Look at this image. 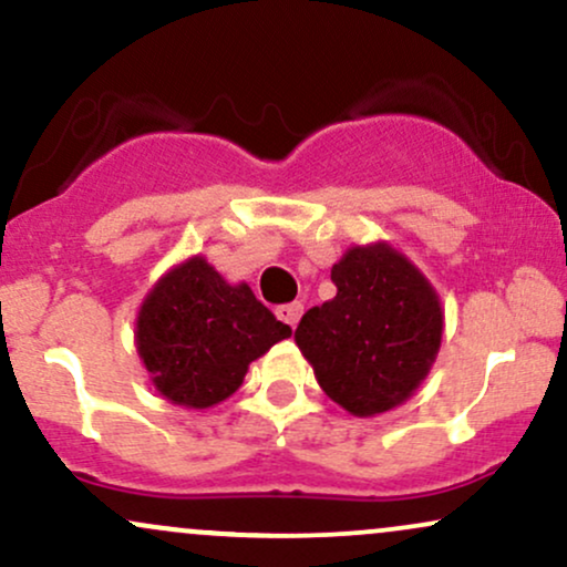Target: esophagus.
<instances>
[{
    "mask_svg": "<svg viewBox=\"0 0 567 567\" xmlns=\"http://www.w3.org/2000/svg\"><path fill=\"white\" fill-rule=\"evenodd\" d=\"M302 302H289V305H278L276 308V316H278V321H284L286 326H291V329H295V326L299 323V318H302Z\"/></svg>",
    "mask_w": 567,
    "mask_h": 567,
    "instance_id": "esophagus-1",
    "label": "esophagus"
}]
</instances>
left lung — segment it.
<instances>
[{"mask_svg":"<svg viewBox=\"0 0 567 567\" xmlns=\"http://www.w3.org/2000/svg\"><path fill=\"white\" fill-rule=\"evenodd\" d=\"M337 297L299 321L297 348L352 416L398 409L430 374L443 305L424 272L388 241L350 246L331 268Z\"/></svg>","mask_w":567,"mask_h":567,"instance_id":"8db88e82","label":"left lung"}]
</instances>
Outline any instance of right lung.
<instances>
[{"label": "right lung", "mask_w": 567, "mask_h": 567, "mask_svg": "<svg viewBox=\"0 0 567 567\" xmlns=\"http://www.w3.org/2000/svg\"><path fill=\"white\" fill-rule=\"evenodd\" d=\"M291 337L249 289L196 255L153 284L137 310L135 348L169 403L204 411L244 384L249 363Z\"/></svg>", "instance_id": "obj_1"}]
</instances>
